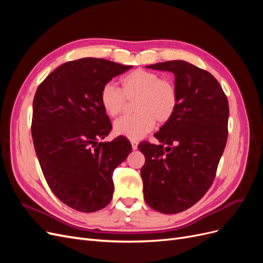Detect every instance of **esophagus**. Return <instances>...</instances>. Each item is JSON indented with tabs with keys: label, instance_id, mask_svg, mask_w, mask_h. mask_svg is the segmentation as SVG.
Instances as JSON below:
<instances>
[{
	"label": "esophagus",
	"instance_id": "1",
	"mask_svg": "<svg viewBox=\"0 0 263 263\" xmlns=\"http://www.w3.org/2000/svg\"><path fill=\"white\" fill-rule=\"evenodd\" d=\"M130 144H132L133 150H136L138 148V142L136 140H130Z\"/></svg>",
	"mask_w": 263,
	"mask_h": 263
}]
</instances>
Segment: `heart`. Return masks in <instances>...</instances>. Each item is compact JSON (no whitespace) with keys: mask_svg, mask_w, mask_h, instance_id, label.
<instances>
[{"mask_svg":"<svg viewBox=\"0 0 263 263\" xmlns=\"http://www.w3.org/2000/svg\"><path fill=\"white\" fill-rule=\"evenodd\" d=\"M122 90L113 83L103 85L100 100L107 115L123 112L126 99L135 101L136 114L123 116L114 123V132L130 140H138L154 129L156 122L171 121L179 106V90L173 81L148 70H135L122 80Z\"/></svg>","mask_w":263,"mask_h":263,"instance_id":"obj_1","label":"heart"}]
</instances>
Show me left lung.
Wrapping results in <instances>:
<instances>
[{"mask_svg":"<svg viewBox=\"0 0 263 263\" xmlns=\"http://www.w3.org/2000/svg\"><path fill=\"white\" fill-rule=\"evenodd\" d=\"M147 68L174 74L179 106L155 134L160 145H138L146 158L140 170L144 197L155 211L177 214L200 201L216 176L227 142L228 101L216 79L186 61Z\"/></svg>","mask_w":263,"mask_h":263,"instance_id":"1","label":"left lung"}]
</instances>
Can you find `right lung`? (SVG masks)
<instances>
[{"label": "right lung", "instance_id": "1", "mask_svg": "<svg viewBox=\"0 0 263 263\" xmlns=\"http://www.w3.org/2000/svg\"><path fill=\"white\" fill-rule=\"evenodd\" d=\"M132 66L98 58L68 61L39 84L31 136L52 193L83 213L104 209L113 197V172L132 153L125 137L100 142L112 129L100 94Z\"/></svg>", "mask_w": 263, "mask_h": 263}]
</instances>
